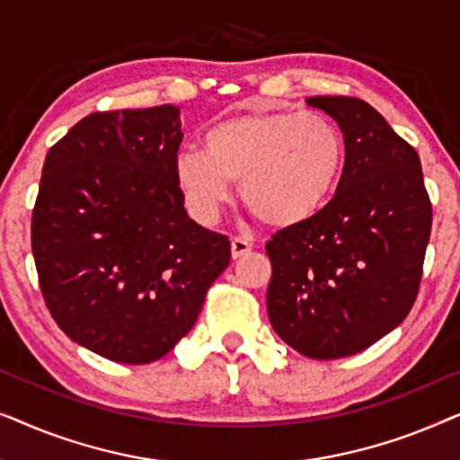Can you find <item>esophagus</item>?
<instances>
[{"mask_svg":"<svg viewBox=\"0 0 460 460\" xmlns=\"http://www.w3.org/2000/svg\"><path fill=\"white\" fill-rule=\"evenodd\" d=\"M249 251H251L249 241H244V238H232V243H230L232 260H241V257L247 255Z\"/></svg>","mask_w":460,"mask_h":460,"instance_id":"1","label":"esophagus"}]
</instances>
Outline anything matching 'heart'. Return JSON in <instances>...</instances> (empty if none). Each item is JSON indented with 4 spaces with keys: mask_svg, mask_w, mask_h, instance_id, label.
<instances>
[{
    "mask_svg": "<svg viewBox=\"0 0 460 460\" xmlns=\"http://www.w3.org/2000/svg\"><path fill=\"white\" fill-rule=\"evenodd\" d=\"M345 137L316 112H236L181 150L173 180L199 222L213 224L241 184L244 205L270 228H299L331 203L345 167Z\"/></svg>",
    "mask_w": 460,
    "mask_h": 460,
    "instance_id": "heart-1",
    "label": "heart"
}]
</instances>
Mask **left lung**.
I'll return each mask as SVG.
<instances>
[{"label":"left lung","instance_id":"left-lung-1","mask_svg":"<svg viewBox=\"0 0 460 460\" xmlns=\"http://www.w3.org/2000/svg\"><path fill=\"white\" fill-rule=\"evenodd\" d=\"M345 137L335 199L266 244L272 261L268 316L282 341L335 360L392 332L417 299L431 203L417 150L358 98L312 96Z\"/></svg>","mask_w":460,"mask_h":460}]
</instances>
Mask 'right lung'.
Listing matches in <instances>:
<instances>
[{
    "label": "right lung",
    "mask_w": 460,
    "mask_h": 460,
    "mask_svg": "<svg viewBox=\"0 0 460 460\" xmlns=\"http://www.w3.org/2000/svg\"><path fill=\"white\" fill-rule=\"evenodd\" d=\"M180 109L93 112L46 156L31 244L56 324L93 354L148 364L197 323L230 241L188 217L173 180Z\"/></svg>",
    "instance_id": "right-lung-1"
}]
</instances>
